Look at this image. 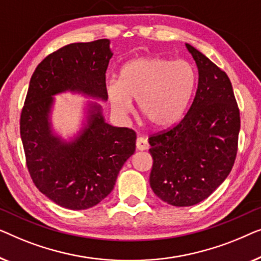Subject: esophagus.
Returning a JSON list of instances; mask_svg holds the SVG:
<instances>
[{"mask_svg":"<svg viewBox=\"0 0 261 261\" xmlns=\"http://www.w3.org/2000/svg\"><path fill=\"white\" fill-rule=\"evenodd\" d=\"M136 146H137L138 150H148L149 149V143H148V139L144 138V137H138L137 141H136Z\"/></svg>","mask_w":261,"mask_h":261,"instance_id":"1","label":"esophagus"}]
</instances>
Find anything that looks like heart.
<instances>
[{
	"mask_svg": "<svg viewBox=\"0 0 261 261\" xmlns=\"http://www.w3.org/2000/svg\"><path fill=\"white\" fill-rule=\"evenodd\" d=\"M196 85L195 69L185 60L143 57L126 62L119 82L106 86L112 110L126 116L137 100L141 115L156 127H166L181 118Z\"/></svg>",
	"mask_w": 261,
	"mask_h": 261,
	"instance_id": "1",
	"label": "heart"
}]
</instances>
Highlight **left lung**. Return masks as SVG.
I'll use <instances>...</instances> for the list:
<instances>
[{
  "label": "left lung",
  "mask_w": 261,
  "mask_h": 261,
  "mask_svg": "<svg viewBox=\"0 0 261 261\" xmlns=\"http://www.w3.org/2000/svg\"><path fill=\"white\" fill-rule=\"evenodd\" d=\"M199 69L195 98L170 129L149 138L150 187L171 205L189 207L211 195L232 170L240 112L228 75L186 43Z\"/></svg>",
  "instance_id": "left-lung-1"
}]
</instances>
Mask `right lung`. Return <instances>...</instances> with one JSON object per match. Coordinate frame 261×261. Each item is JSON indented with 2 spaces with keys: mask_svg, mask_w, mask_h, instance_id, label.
Here are the masks:
<instances>
[{
  "mask_svg": "<svg viewBox=\"0 0 261 261\" xmlns=\"http://www.w3.org/2000/svg\"><path fill=\"white\" fill-rule=\"evenodd\" d=\"M112 56L109 39L71 43L43 59L29 82L20 118L25 163L36 188L64 208L82 211L104 200L135 152L136 132L106 123L97 102L89 104L84 127L71 142L54 135L50 124L56 94L108 100Z\"/></svg>",
  "mask_w": 261,
  "mask_h": 261,
  "instance_id": "obj_1",
  "label": "right lung"
}]
</instances>
